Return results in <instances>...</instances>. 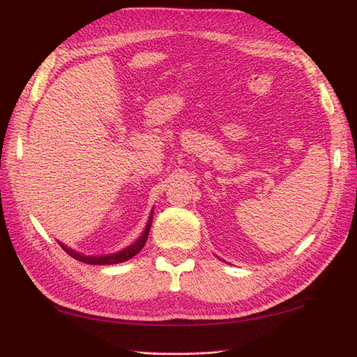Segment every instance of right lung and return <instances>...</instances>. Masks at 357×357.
I'll return each instance as SVG.
<instances>
[{"mask_svg":"<svg viewBox=\"0 0 357 357\" xmlns=\"http://www.w3.org/2000/svg\"><path fill=\"white\" fill-rule=\"evenodd\" d=\"M152 217H154V209L151 211V215L148 219L146 227H144L142 236L138 237L134 243H130L126 248H123L117 252H112V254H103V256H86V254H82L78 251H74L72 248H68L66 245L61 243V242H56L60 243L61 248L66 251L69 256H72L74 259L83 261V264H89V265H114V264H121V261H126L129 259H132L135 254H138L142 251V248L146 243L148 236H149V229H151V225H152Z\"/></svg>","mask_w":357,"mask_h":357,"instance_id":"add662e5","label":"right lung"}]
</instances>
